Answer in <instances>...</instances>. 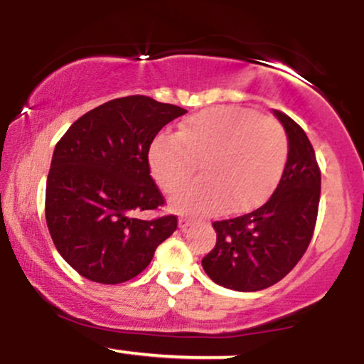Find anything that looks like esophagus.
Listing matches in <instances>:
<instances>
[{"instance_id":"1","label":"esophagus","mask_w":364,"mask_h":364,"mask_svg":"<svg viewBox=\"0 0 364 364\" xmlns=\"http://www.w3.org/2000/svg\"><path fill=\"white\" fill-rule=\"evenodd\" d=\"M191 224H193V219H191V217H186V215L179 217V228H181L183 231H186Z\"/></svg>"}]
</instances>
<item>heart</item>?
Masks as SVG:
<instances>
[{
	"instance_id": "heart-1",
	"label": "heart",
	"mask_w": 364,
	"mask_h": 364,
	"mask_svg": "<svg viewBox=\"0 0 364 364\" xmlns=\"http://www.w3.org/2000/svg\"><path fill=\"white\" fill-rule=\"evenodd\" d=\"M289 140L272 116L240 106L195 112L176 133H159L149 147L152 178L166 193L189 181L196 162L204 176L173 198L181 212H246L269 198L286 168Z\"/></svg>"
}]
</instances>
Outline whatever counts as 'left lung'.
<instances>
[{"label":"left lung","mask_w":364,"mask_h":364,"mask_svg":"<svg viewBox=\"0 0 364 364\" xmlns=\"http://www.w3.org/2000/svg\"><path fill=\"white\" fill-rule=\"evenodd\" d=\"M289 140L286 168L277 188L257 210L215 220L217 243L202 260L219 286L253 292L277 284L301 260L318 215L321 173L303 128L274 111Z\"/></svg>","instance_id":"1"}]
</instances>
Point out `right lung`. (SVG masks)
Wrapping results in <instances>:
<instances>
[{
  "label": "right lung",
  "instance_id": "add662e5",
  "mask_svg": "<svg viewBox=\"0 0 364 364\" xmlns=\"http://www.w3.org/2000/svg\"><path fill=\"white\" fill-rule=\"evenodd\" d=\"M186 109L147 95L112 99L78 118L54 149L46 185V223L56 250L85 279L136 277L178 217L139 219L164 196L150 176L149 147Z\"/></svg>",
  "mask_w": 364,
  "mask_h": 364
}]
</instances>
